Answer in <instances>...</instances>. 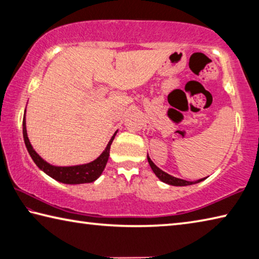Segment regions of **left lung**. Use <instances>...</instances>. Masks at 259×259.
<instances>
[{
  "label": "left lung",
  "instance_id": "1",
  "mask_svg": "<svg viewBox=\"0 0 259 259\" xmlns=\"http://www.w3.org/2000/svg\"><path fill=\"white\" fill-rule=\"evenodd\" d=\"M147 161H148V163H150V165H151L153 172L155 174V176L159 178L161 182L168 184V185H172V186H188V185H193V184H198V183L202 182V181H204L205 178H207V177L201 178V179H198V181H194V182H190V181H185V179L176 178V177L171 176V175L164 172L163 170H161L159 168V166H156L154 164V162L151 160V157L148 156V154H147Z\"/></svg>",
  "mask_w": 259,
  "mask_h": 259
}]
</instances>
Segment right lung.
I'll list each match as a JSON object with an SVG mask.
<instances>
[{"instance_id":"obj_1","label":"right lung","mask_w":259,"mask_h":259,"mask_svg":"<svg viewBox=\"0 0 259 259\" xmlns=\"http://www.w3.org/2000/svg\"><path fill=\"white\" fill-rule=\"evenodd\" d=\"M116 134L117 131L114 133L111 140L108 142L106 148L103 151L102 154H100L97 159L89 162V163L67 165V166L54 165V164H50L49 162H47L46 160H43L42 157L37 154L36 151L34 150L32 144H30L27 136V130H26V109H25V115L23 120V135H24L25 145H26V148H27L30 157H32L33 161L35 162V164H36L43 172L47 174L48 176L54 178L57 182L69 184V185H78V184L93 183L96 181V179H98L100 177V175H102L104 171L105 166H106L108 156H109V150H111V144L114 140V138H115Z\"/></svg>"}]
</instances>
